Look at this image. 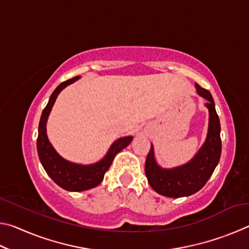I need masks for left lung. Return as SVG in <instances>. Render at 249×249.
<instances>
[{"instance_id": "8db88e82", "label": "left lung", "mask_w": 249, "mask_h": 249, "mask_svg": "<svg viewBox=\"0 0 249 249\" xmlns=\"http://www.w3.org/2000/svg\"><path fill=\"white\" fill-rule=\"evenodd\" d=\"M196 93L208 102L209 126L205 141L196 154L187 163L174 168H162L155 158L154 146L147 156L145 172L154 190L163 196L182 197L195 195L201 190L212 176L221 158V125L216 114L214 100L208 90L196 83Z\"/></svg>"}]
</instances>
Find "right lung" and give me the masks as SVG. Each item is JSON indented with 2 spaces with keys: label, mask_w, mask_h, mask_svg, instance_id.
Here are the masks:
<instances>
[{
  "label": "right lung",
  "mask_w": 249,
  "mask_h": 249,
  "mask_svg": "<svg viewBox=\"0 0 249 249\" xmlns=\"http://www.w3.org/2000/svg\"><path fill=\"white\" fill-rule=\"evenodd\" d=\"M77 80H79V77H74L60 83L50 95L48 103L41 113L38 126V138H37V151H38V157L45 171L59 187L72 192L86 191L99 185L102 182L105 172L111 167L115 156L133 141V136L119 138L111 145L102 159L91 165H82V163L69 161L57 153L48 140L47 121L59 93Z\"/></svg>",
  "instance_id": "right-lung-1"
}]
</instances>
